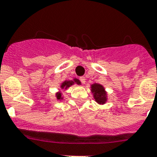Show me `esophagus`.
I'll return each mask as SVG.
<instances>
[{"mask_svg": "<svg viewBox=\"0 0 157 157\" xmlns=\"http://www.w3.org/2000/svg\"><path fill=\"white\" fill-rule=\"evenodd\" d=\"M80 81H81V83H82L83 84H85V82H86V79H85V77H80Z\"/></svg>", "mask_w": 157, "mask_h": 157, "instance_id": "esophagus-1", "label": "esophagus"}]
</instances>
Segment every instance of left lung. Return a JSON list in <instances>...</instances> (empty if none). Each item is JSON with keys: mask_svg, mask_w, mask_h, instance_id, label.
Instances as JSON below:
<instances>
[{"mask_svg": "<svg viewBox=\"0 0 157 157\" xmlns=\"http://www.w3.org/2000/svg\"><path fill=\"white\" fill-rule=\"evenodd\" d=\"M92 92L95 101L99 105H103L108 100V95L103 85L98 83H94L91 85Z\"/></svg>", "mask_w": 157, "mask_h": 157, "instance_id": "1", "label": "left lung"}]
</instances>
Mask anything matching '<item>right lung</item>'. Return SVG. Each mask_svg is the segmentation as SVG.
Segmentation results:
<instances>
[{
    "mask_svg": "<svg viewBox=\"0 0 157 157\" xmlns=\"http://www.w3.org/2000/svg\"><path fill=\"white\" fill-rule=\"evenodd\" d=\"M74 84H77V85H81V82L80 81V80L77 78H73V80H65L62 84H60V88L58 89V91L55 93L56 99L58 101H62L63 100V92H65L69 87L73 86Z\"/></svg>",
    "mask_w": 157,
    "mask_h": 157,
    "instance_id": "1",
    "label": "right lung"
}]
</instances>
